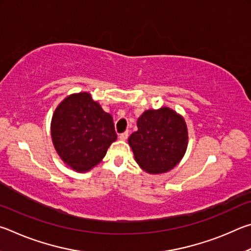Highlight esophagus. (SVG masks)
Returning a JSON list of instances; mask_svg holds the SVG:
<instances>
[{
	"mask_svg": "<svg viewBox=\"0 0 251 251\" xmlns=\"http://www.w3.org/2000/svg\"><path fill=\"white\" fill-rule=\"evenodd\" d=\"M128 137H129V132H128V131H126V132H123V133H121L120 135H119V139H120V140H126V139H128Z\"/></svg>",
	"mask_w": 251,
	"mask_h": 251,
	"instance_id": "34e87169",
	"label": "esophagus"
}]
</instances>
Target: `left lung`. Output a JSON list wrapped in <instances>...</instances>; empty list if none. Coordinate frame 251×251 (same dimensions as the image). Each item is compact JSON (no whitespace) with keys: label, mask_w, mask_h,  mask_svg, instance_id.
<instances>
[{"label":"left lung","mask_w":251,"mask_h":251,"mask_svg":"<svg viewBox=\"0 0 251 251\" xmlns=\"http://www.w3.org/2000/svg\"><path fill=\"white\" fill-rule=\"evenodd\" d=\"M129 138L137 163L151 174L165 173L182 160L187 148L184 119L170 108L148 110Z\"/></svg>","instance_id":"8db88e82"}]
</instances>
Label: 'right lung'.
I'll use <instances>...</instances> for the list:
<instances>
[{
    "label": "right lung",
    "instance_id": "1",
    "mask_svg": "<svg viewBox=\"0 0 251 251\" xmlns=\"http://www.w3.org/2000/svg\"><path fill=\"white\" fill-rule=\"evenodd\" d=\"M51 138L61 160L78 172H85L103 159L117 133L112 117L91 95L80 92L67 97L55 110Z\"/></svg>",
    "mask_w": 251,
    "mask_h": 251
}]
</instances>
